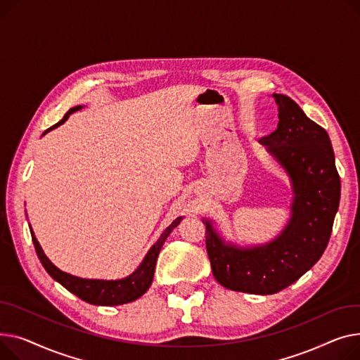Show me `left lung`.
I'll use <instances>...</instances> for the list:
<instances>
[{
  "instance_id": "1",
  "label": "left lung",
  "mask_w": 360,
  "mask_h": 360,
  "mask_svg": "<svg viewBox=\"0 0 360 360\" xmlns=\"http://www.w3.org/2000/svg\"><path fill=\"white\" fill-rule=\"evenodd\" d=\"M273 97L279 110L278 129L260 143L290 179L293 200L288 225L270 243L238 247L225 243L212 221L202 219L206 251L218 283L256 295L288 288L320 260L340 203V177L328 134L290 97Z\"/></svg>"
}]
</instances>
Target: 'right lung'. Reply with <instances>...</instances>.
<instances>
[{
    "instance_id": "obj_1",
    "label": "right lung",
    "mask_w": 360,
    "mask_h": 360,
    "mask_svg": "<svg viewBox=\"0 0 360 360\" xmlns=\"http://www.w3.org/2000/svg\"><path fill=\"white\" fill-rule=\"evenodd\" d=\"M81 109V105H77V108H72L71 110L67 112V115L63 116L62 120H59L56 124H53L52 128H49L46 132L58 128L59 124L65 122L71 113L77 112ZM45 132V134H46ZM44 134V135H45ZM183 218H177L173 221L170 226H167L165 231L161 234V237L157 240V243L150 248V251L146 252L145 259L139 264V267L129 274L128 278L120 279V281H100V279H81L77 276H72V274H68L65 271L59 270L46 256L44 250H41L39 241L34 237V232L30 231L32 240L37 252V257L40 263L44 264L45 270L51 274V276L59 282L63 288L68 289L71 293L77 295L78 298L82 301H86L91 305H104V307H112V305H122V304H128L139 297L150 289L153 279H154V270L157 264V259L161 251L162 244L165 243L167 237L170 236V232L180 224Z\"/></svg>"
}]
</instances>
